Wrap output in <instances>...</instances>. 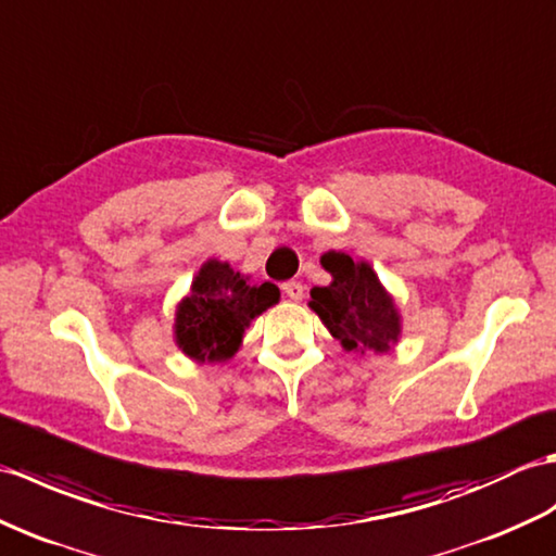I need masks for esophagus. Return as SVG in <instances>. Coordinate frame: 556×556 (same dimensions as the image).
Here are the masks:
<instances>
[{
    "instance_id": "obj_1",
    "label": "esophagus",
    "mask_w": 556,
    "mask_h": 556,
    "mask_svg": "<svg viewBox=\"0 0 556 556\" xmlns=\"http://www.w3.org/2000/svg\"><path fill=\"white\" fill-rule=\"evenodd\" d=\"M281 289H283V293L289 295L291 301H301L303 299V283L301 281H283Z\"/></svg>"
}]
</instances>
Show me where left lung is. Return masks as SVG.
<instances>
[{"label": "left lung", "mask_w": 556, "mask_h": 556, "mask_svg": "<svg viewBox=\"0 0 556 556\" xmlns=\"http://www.w3.org/2000/svg\"><path fill=\"white\" fill-rule=\"evenodd\" d=\"M321 267L331 273L333 281L309 291V307L331 337L345 351H391L400 337V315L369 263H355L351 255L329 251L321 255Z\"/></svg>", "instance_id": "left-lung-1"}]
</instances>
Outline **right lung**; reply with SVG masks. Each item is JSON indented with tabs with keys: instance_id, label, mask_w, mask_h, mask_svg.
<instances>
[{
	"instance_id": "obj_1",
	"label": "right lung",
	"mask_w": 556,
	"mask_h": 556,
	"mask_svg": "<svg viewBox=\"0 0 556 556\" xmlns=\"http://www.w3.org/2000/svg\"><path fill=\"white\" fill-rule=\"evenodd\" d=\"M279 301L275 283H251L227 263L208 261L177 305L175 339L197 363H225L239 351L243 329Z\"/></svg>"
}]
</instances>
